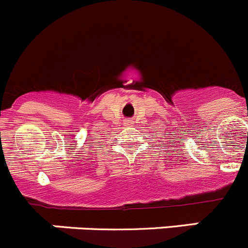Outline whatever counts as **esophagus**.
<instances>
[{
    "mask_svg": "<svg viewBox=\"0 0 248 248\" xmlns=\"http://www.w3.org/2000/svg\"><path fill=\"white\" fill-rule=\"evenodd\" d=\"M126 124H128V126H131V124H133V121H131V120H127Z\"/></svg>",
    "mask_w": 248,
    "mask_h": 248,
    "instance_id": "34e87169",
    "label": "esophagus"
}]
</instances>
